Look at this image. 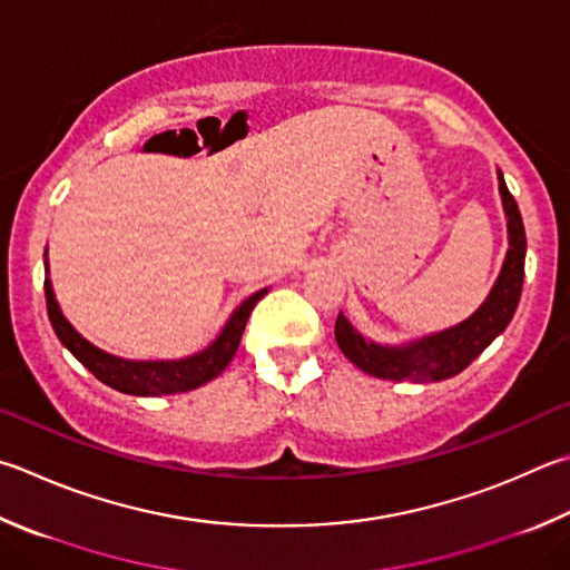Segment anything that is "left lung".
Returning a JSON list of instances; mask_svg holds the SVG:
<instances>
[{
  "instance_id": "obj_1",
  "label": "left lung",
  "mask_w": 570,
  "mask_h": 570,
  "mask_svg": "<svg viewBox=\"0 0 570 570\" xmlns=\"http://www.w3.org/2000/svg\"><path fill=\"white\" fill-rule=\"evenodd\" d=\"M499 194L509 229V252H505L501 274L495 278L491 294L475 312L461 324L436 331V334L406 341V344H379L366 338L354 324L338 314L336 318V344L344 351L351 364L364 374L389 381H413L429 384L461 374L491 341L503 334L519 306L523 288V264H525V232L519 204L503 181L499 171Z\"/></svg>"
}]
</instances>
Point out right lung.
<instances>
[{
    "label": "right lung",
    "instance_id": "right-lung-1",
    "mask_svg": "<svg viewBox=\"0 0 570 570\" xmlns=\"http://www.w3.org/2000/svg\"><path fill=\"white\" fill-rule=\"evenodd\" d=\"M45 272L47 312L51 328H55L61 346L69 348V354L75 356L81 366L89 368L101 384L111 386L114 391L129 393V396H169V393H184L209 384L212 379L219 376L222 371L229 366L236 348H239V341L246 328V321L252 316V308L256 306V302H262L268 292V288H262V292L244 298V302L234 308L232 316L226 318L219 336H216L204 351H199V354L174 361H131L101 351L99 346L81 336L79 331L69 324L67 316L61 314L55 288H51L47 252Z\"/></svg>",
    "mask_w": 570,
    "mask_h": 570
}]
</instances>
